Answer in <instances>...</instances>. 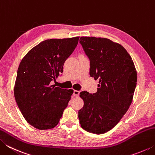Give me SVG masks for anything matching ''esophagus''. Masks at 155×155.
<instances>
[{
	"label": "esophagus",
	"mask_w": 155,
	"mask_h": 155,
	"mask_svg": "<svg viewBox=\"0 0 155 155\" xmlns=\"http://www.w3.org/2000/svg\"><path fill=\"white\" fill-rule=\"evenodd\" d=\"M79 94H80L79 91L74 90V92H73V95H74V96H79Z\"/></svg>",
	"instance_id": "esophagus-1"
}]
</instances>
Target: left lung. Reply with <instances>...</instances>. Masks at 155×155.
Here are the masks:
<instances>
[{"mask_svg":"<svg viewBox=\"0 0 155 155\" xmlns=\"http://www.w3.org/2000/svg\"><path fill=\"white\" fill-rule=\"evenodd\" d=\"M80 43L90 61V74L99 80L95 94L83 91L84 105L78 119L84 130L94 134L112 129L131 104L137 85V71L124 47L109 39L81 37Z\"/></svg>","mask_w":155,"mask_h":155,"instance_id":"left-lung-1","label":"left lung"}]
</instances>
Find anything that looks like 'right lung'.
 <instances>
[{"label":"right lung","instance_id":"obj_1","mask_svg":"<svg viewBox=\"0 0 155 155\" xmlns=\"http://www.w3.org/2000/svg\"><path fill=\"white\" fill-rule=\"evenodd\" d=\"M79 37L51 39L33 47L19 65L14 97L27 122L37 129L58 124L73 90L52 85L63 72L64 62L77 47Z\"/></svg>","mask_w":155,"mask_h":155}]
</instances>
